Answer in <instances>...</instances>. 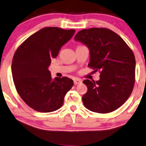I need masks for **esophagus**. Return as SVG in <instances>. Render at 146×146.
<instances>
[{"label":"esophagus","instance_id":"obj_1","mask_svg":"<svg viewBox=\"0 0 146 146\" xmlns=\"http://www.w3.org/2000/svg\"><path fill=\"white\" fill-rule=\"evenodd\" d=\"M81 83H82V81H81V80H80V79H75V80H74V84L75 85L81 84Z\"/></svg>","mask_w":146,"mask_h":146}]
</instances>
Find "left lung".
<instances>
[{"instance_id":"obj_1","label":"left lung","mask_w":146,"mask_h":146,"mask_svg":"<svg viewBox=\"0 0 146 146\" xmlns=\"http://www.w3.org/2000/svg\"><path fill=\"white\" fill-rule=\"evenodd\" d=\"M74 38L89 49L88 66L101 70L98 81L83 82L88 88L82 97L85 107L99 113L117 110L133 90L135 59L132 50L120 36L108 28L82 30Z\"/></svg>"}]
</instances>
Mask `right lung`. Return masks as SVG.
<instances>
[{
  "mask_svg": "<svg viewBox=\"0 0 146 146\" xmlns=\"http://www.w3.org/2000/svg\"><path fill=\"white\" fill-rule=\"evenodd\" d=\"M75 30L46 27L28 37L14 54L11 70L19 95L28 106L39 112L58 110L73 86L68 77L52 79L48 66Z\"/></svg>",
  "mask_w": 146,
  "mask_h": 146,
  "instance_id": "right-lung-1",
  "label": "right lung"
}]
</instances>
